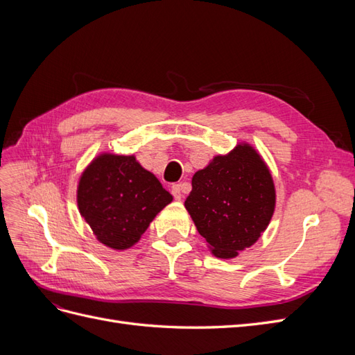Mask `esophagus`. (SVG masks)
<instances>
[{"label": "esophagus", "instance_id": "34e87169", "mask_svg": "<svg viewBox=\"0 0 355 355\" xmlns=\"http://www.w3.org/2000/svg\"><path fill=\"white\" fill-rule=\"evenodd\" d=\"M184 187L185 184H176L171 187V194L176 200H182V197H184Z\"/></svg>", "mask_w": 355, "mask_h": 355}]
</instances>
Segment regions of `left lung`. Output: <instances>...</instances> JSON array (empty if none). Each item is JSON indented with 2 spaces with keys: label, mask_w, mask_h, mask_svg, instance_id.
Wrapping results in <instances>:
<instances>
[{
  "label": "left lung",
  "mask_w": 355,
  "mask_h": 355,
  "mask_svg": "<svg viewBox=\"0 0 355 355\" xmlns=\"http://www.w3.org/2000/svg\"><path fill=\"white\" fill-rule=\"evenodd\" d=\"M185 207L197 231L222 259L235 257L261 237L275 207V189L261 155L247 144L192 176Z\"/></svg>",
  "instance_id": "obj_1"
}]
</instances>
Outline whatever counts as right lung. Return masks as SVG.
Returning a JSON list of instances; mask_svg holds the SVG:
<instances>
[{
  "label": "right lung",
  "instance_id": "1",
  "mask_svg": "<svg viewBox=\"0 0 355 355\" xmlns=\"http://www.w3.org/2000/svg\"><path fill=\"white\" fill-rule=\"evenodd\" d=\"M173 197L133 155L102 154L81 175L77 202L96 239L115 250L136 244Z\"/></svg>",
  "mask_w": 355,
  "mask_h": 355
}]
</instances>
